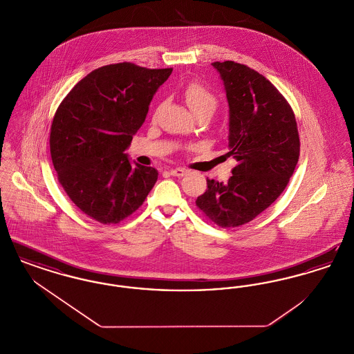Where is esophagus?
Segmentation results:
<instances>
[{"label":"esophagus","mask_w":354,"mask_h":354,"mask_svg":"<svg viewBox=\"0 0 354 354\" xmlns=\"http://www.w3.org/2000/svg\"><path fill=\"white\" fill-rule=\"evenodd\" d=\"M169 174L172 176H178V178H182L187 174V169H169Z\"/></svg>","instance_id":"esophagus-1"}]
</instances>
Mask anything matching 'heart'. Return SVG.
I'll return each mask as SVG.
<instances>
[{"label": "heart", "instance_id": "obj_1", "mask_svg": "<svg viewBox=\"0 0 354 354\" xmlns=\"http://www.w3.org/2000/svg\"><path fill=\"white\" fill-rule=\"evenodd\" d=\"M185 102L192 113L199 110H211L214 113V110L218 106L216 97L204 86L196 82L189 84L185 87Z\"/></svg>", "mask_w": 354, "mask_h": 354}]
</instances>
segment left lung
Listing matches in <instances>:
<instances>
[{
	"mask_svg": "<svg viewBox=\"0 0 354 354\" xmlns=\"http://www.w3.org/2000/svg\"><path fill=\"white\" fill-rule=\"evenodd\" d=\"M230 106L228 156L237 166L227 183L207 179L196 199L223 228L239 227L267 209L286 189L300 155L295 114L270 81L234 61L214 62Z\"/></svg>",
	"mask_w": 354,
	"mask_h": 354,
	"instance_id": "left-lung-1",
	"label": "left lung"
}]
</instances>
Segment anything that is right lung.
<instances>
[{
  "label": "right lung",
  "instance_id": "add662e5",
  "mask_svg": "<svg viewBox=\"0 0 354 354\" xmlns=\"http://www.w3.org/2000/svg\"><path fill=\"white\" fill-rule=\"evenodd\" d=\"M171 73L130 62L102 66L75 84L57 109L50 129L53 166L71 202L88 218L117 224L151 191L158 171L134 167L124 151Z\"/></svg>",
  "mask_w": 354,
  "mask_h": 354
}]
</instances>
